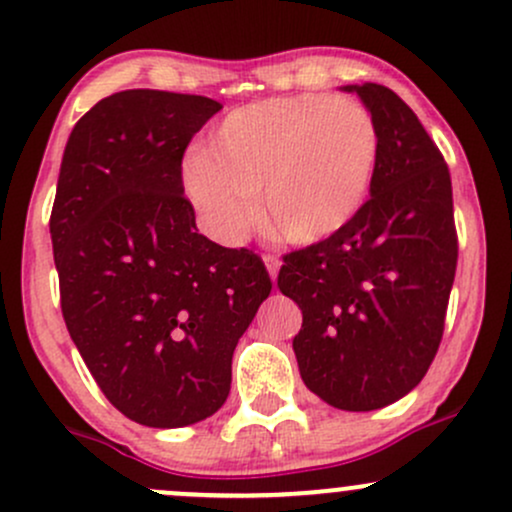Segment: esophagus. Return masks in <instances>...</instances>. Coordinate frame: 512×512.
Segmentation results:
<instances>
[{
	"label": "esophagus",
	"mask_w": 512,
	"mask_h": 512,
	"mask_svg": "<svg viewBox=\"0 0 512 512\" xmlns=\"http://www.w3.org/2000/svg\"><path fill=\"white\" fill-rule=\"evenodd\" d=\"M264 267H267V272H269V279H276V274H279V267H281V262H279V257H274V255H264Z\"/></svg>",
	"instance_id": "obj_1"
}]
</instances>
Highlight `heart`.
I'll use <instances>...</instances> for the list:
<instances>
[{
	"label": "heart",
	"mask_w": 512,
	"mask_h": 512,
	"mask_svg": "<svg viewBox=\"0 0 512 512\" xmlns=\"http://www.w3.org/2000/svg\"><path fill=\"white\" fill-rule=\"evenodd\" d=\"M380 134L361 103L296 93L243 105L182 163V190L216 238L255 226L257 195L276 238L298 248L344 233L373 190Z\"/></svg>",
	"instance_id": "obj_1"
}]
</instances>
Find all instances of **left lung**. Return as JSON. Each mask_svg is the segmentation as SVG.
I'll use <instances>...</instances> for the list:
<instances>
[{
  "instance_id": "1",
  "label": "left lung",
  "mask_w": 512,
  "mask_h": 512,
  "mask_svg": "<svg viewBox=\"0 0 512 512\" xmlns=\"http://www.w3.org/2000/svg\"><path fill=\"white\" fill-rule=\"evenodd\" d=\"M342 88L380 134L370 199L344 233L286 255L276 284L303 313L293 351L305 387L373 411L409 395L436 356L457 236L448 166L414 110L387 86Z\"/></svg>"
}]
</instances>
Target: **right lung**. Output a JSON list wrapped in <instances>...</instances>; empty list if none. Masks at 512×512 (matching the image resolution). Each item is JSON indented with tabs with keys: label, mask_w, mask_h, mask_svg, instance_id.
Returning a JSON list of instances; mask_svg holds the SVG:
<instances>
[{
	"label": "right lung",
	"mask_w": 512,
	"mask_h": 512,
	"mask_svg": "<svg viewBox=\"0 0 512 512\" xmlns=\"http://www.w3.org/2000/svg\"><path fill=\"white\" fill-rule=\"evenodd\" d=\"M221 108L132 88L93 105L64 146L50 216L62 315L103 395L142 426L223 407L238 339L272 291L255 252L197 233L182 190V154Z\"/></svg>",
	"instance_id": "obj_1"
}]
</instances>
